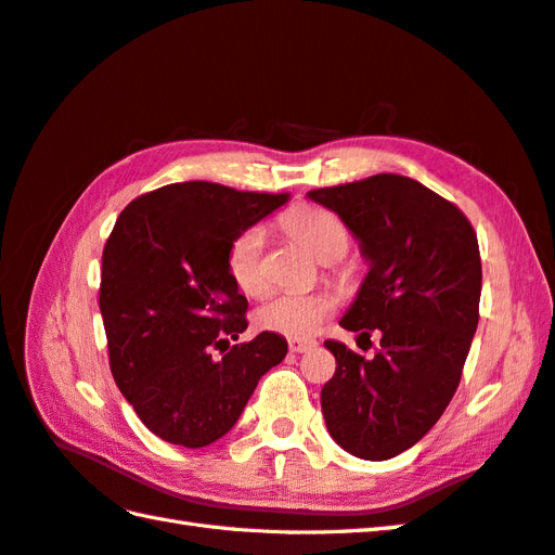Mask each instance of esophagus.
<instances>
[{
  "label": "esophagus",
  "instance_id": "obj_1",
  "mask_svg": "<svg viewBox=\"0 0 555 555\" xmlns=\"http://www.w3.org/2000/svg\"><path fill=\"white\" fill-rule=\"evenodd\" d=\"M318 348V341L313 339H289V350L292 353H308V350Z\"/></svg>",
  "mask_w": 555,
  "mask_h": 555
}]
</instances>
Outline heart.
Listing matches in <instances>:
<instances>
[{
	"label": "heart",
	"mask_w": 555,
	"mask_h": 555,
	"mask_svg": "<svg viewBox=\"0 0 555 555\" xmlns=\"http://www.w3.org/2000/svg\"><path fill=\"white\" fill-rule=\"evenodd\" d=\"M285 228L292 237L320 259L330 263L341 259L348 249V231L336 214L322 207H296L285 216ZM228 273L237 289L247 296H261L268 287L263 270V228H245L228 249ZM336 308V296L330 292L315 294H275L256 308L254 322L259 330L275 332L289 339H308Z\"/></svg>",
	"instance_id": "1"
}]
</instances>
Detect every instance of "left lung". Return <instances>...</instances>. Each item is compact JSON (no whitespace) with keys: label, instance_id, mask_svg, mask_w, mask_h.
<instances>
[{"label":"left lung","instance_id":"8db88e82","mask_svg":"<svg viewBox=\"0 0 555 555\" xmlns=\"http://www.w3.org/2000/svg\"><path fill=\"white\" fill-rule=\"evenodd\" d=\"M308 199L339 216L370 263L339 324L382 334L372 360L324 341L336 358L324 424L346 452L384 462L436 426L462 379L478 327V237L452 202L408 176L376 173Z\"/></svg>","mask_w":555,"mask_h":555}]
</instances>
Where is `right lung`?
Here are the masks:
<instances>
[{"label":"right lung","mask_w":555,"mask_h":555,"mask_svg":"<svg viewBox=\"0 0 555 555\" xmlns=\"http://www.w3.org/2000/svg\"><path fill=\"white\" fill-rule=\"evenodd\" d=\"M285 202L188 181L119 214L103 249L101 315L115 384L157 438L191 450L223 438L261 376L285 360L287 341L275 332L214 358L247 330L228 249Z\"/></svg>","instance_id":"add662e5"}]
</instances>
